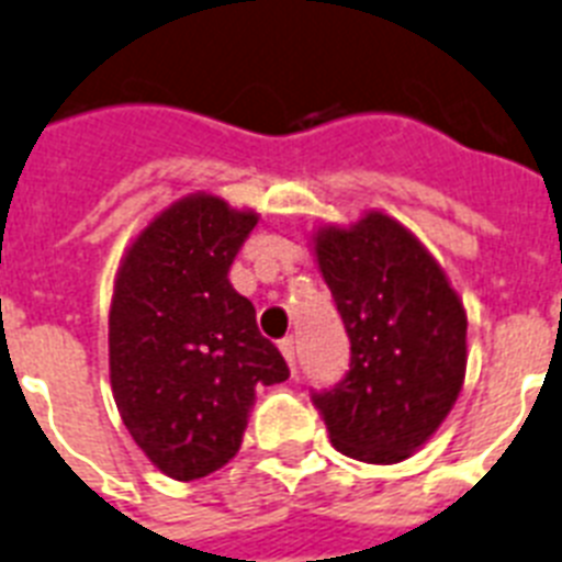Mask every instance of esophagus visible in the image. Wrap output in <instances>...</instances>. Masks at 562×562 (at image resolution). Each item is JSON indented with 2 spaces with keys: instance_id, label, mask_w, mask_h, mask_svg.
Wrapping results in <instances>:
<instances>
[{
  "instance_id": "esophagus-1",
  "label": "esophagus",
  "mask_w": 562,
  "mask_h": 562,
  "mask_svg": "<svg viewBox=\"0 0 562 562\" xmlns=\"http://www.w3.org/2000/svg\"><path fill=\"white\" fill-rule=\"evenodd\" d=\"M280 352L285 355V360H289L291 372H296V340L294 337H285V340H280Z\"/></svg>"
}]
</instances>
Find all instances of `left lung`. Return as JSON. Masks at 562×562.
<instances>
[{"label":"left lung","instance_id":"obj_1","mask_svg":"<svg viewBox=\"0 0 562 562\" xmlns=\"http://www.w3.org/2000/svg\"><path fill=\"white\" fill-rule=\"evenodd\" d=\"M323 280L344 317L346 375L312 401L331 445L392 464L430 439L456 404L468 363V317L439 262L384 213L317 234Z\"/></svg>","mask_w":562,"mask_h":562}]
</instances>
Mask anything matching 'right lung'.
<instances>
[{
    "mask_svg": "<svg viewBox=\"0 0 562 562\" xmlns=\"http://www.w3.org/2000/svg\"><path fill=\"white\" fill-rule=\"evenodd\" d=\"M257 225L190 195L135 239L109 312L112 392L135 445L178 482L236 456L257 386L291 375L227 273Z\"/></svg>",
    "mask_w": 562,
    "mask_h": 562,
    "instance_id": "obj_1",
    "label": "right lung"
}]
</instances>
